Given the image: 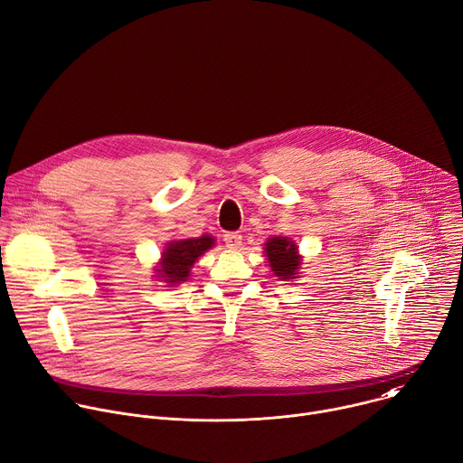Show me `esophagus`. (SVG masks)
I'll return each instance as SVG.
<instances>
[{"label": "esophagus", "instance_id": "esophagus-1", "mask_svg": "<svg viewBox=\"0 0 463 463\" xmlns=\"http://www.w3.org/2000/svg\"><path fill=\"white\" fill-rule=\"evenodd\" d=\"M241 234H238V232H227V234H223V241H225V245L229 247V249H238L240 245H241Z\"/></svg>", "mask_w": 463, "mask_h": 463}]
</instances>
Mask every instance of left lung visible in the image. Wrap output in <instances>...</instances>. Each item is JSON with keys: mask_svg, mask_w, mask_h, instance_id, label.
I'll return each mask as SVG.
<instances>
[{"mask_svg": "<svg viewBox=\"0 0 463 463\" xmlns=\"http://www.w3.org/2000/svg\"><path fill=\"white\" fill-rule=\"evenodd\" d=\"M264 253L268 257L269 268L275 273V277H279L280 280L299 279V268L303 260L296 241L286 236L269 238L264 247Z\"/></svg>", "mask_w": 463, "mask_h": 463, "instance_id": "obj_1", "label": "left lung"}]
</instances>
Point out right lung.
I'll use <instances>...</instances> for the list:
<instances>
[{
  "mask_svg": "<svg viewBox=\"0 0 463 463\" xmlns=\"http://www.w3.org/2000/svg\"><path fill=\"white\" fill-rule=\"evenodd\" d=\"M210 247H214V238L208 234L199 238L167 241L165 249L162 250L160 264L155 269L158 273L156 277H160L170 286L184 282L190 277V269L195 260Z\"/></svg>",
  "mask_w": 463,
  "mask_h": 463,
  "instance_id": "add662e5",
  "label": "right lung"
}]
</instances>
